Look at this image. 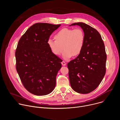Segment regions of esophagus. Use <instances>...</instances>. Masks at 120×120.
<instances>
[{"instance_id":"esophagus-1","label":"esophagus","mask_w":120,"mask_h":120,"mask_svg":"<svg viewBox=\"0 0 120 120\" xmlns=\"http://www.w3.org/2000/svg\"><path fill=\"white\" fill-rule=\"evenodd\" d=\"M61 64H62L63 65H64V66H65V65H66V63H65V62H64V61H62V62H61Z\"/></svg>"}]
</instances>
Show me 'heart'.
Returning a JSON list of instances; mask_svg holds the SVG:
<instances>
[{"mask_svg": "<svg viewBox=\"0 0 120 120\" xmlns=\"http://www.w3.org/2000/svg\"><path fill=\"white\" fill-rule=\"evenodd\" d=\"M56 40L48 39L47 44L52 52L56 56L60 55L64 49L62 57L65 60L79 55L83 48L85 36L83 31L79 28H64L55 36Z\"/></svg>", "mask_w": 120, "mask_h": 120, "instance_id": "heart-1", "label": "heart"}]
</instances>
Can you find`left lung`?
Wrapping results in <instances>:
<instances>
[{"instance_id":"obj_1","label":"left lung","mask_w":120,"mask_h":120,"mask_svg":"<svg viewBox=\"0 0 120 120\" xmlns=\"http://www.w3.org/2000/svg\"><path fill=\"white\" fill-rule=\"evenodd\" d=\"M75 25L83 30L85 40L81 53L67 64L69 78L75 91L86 94L94 90L103 79L107 56L104 41L95 29L82 22L69 26Z\"/></svg>"}]
</instances>
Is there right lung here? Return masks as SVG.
I'll return each mask as SVG.
<instances>
[{
    "label": "right lung",
    "instance_id": "right-lung-1",
    "mask_svg": "<svg viewBox=\"0 0 120 120\" xmlns=\"http://www.w3.org/2000/svg\"><path fill=\"white\" fill-rule=\"evenodd\" d=\"M61 25L38 23L19 39L15 50L16 69L25 88L36 95L52 92L62 60L51 51L47 41Z\"/></svg>",
    "mask_w": 120,
    "mask_h": 120
}]
</instances>
